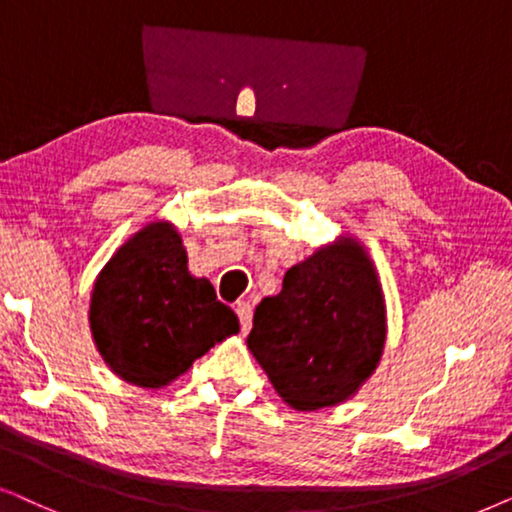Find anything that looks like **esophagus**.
<instances>
[{
	"label": "esophagus",
	"instance_id": "esophagus-1",
	"mask_svg": "<svg viewBox=\"0 0 512 512\" xmlns=\"http://www.w3.org/2000/svg\"><path fill=\"white\" fill-rule=\"evenodd\" d=\"M236 313H238V320H241V330L248 332L252 325V306L248 302H238Z\"/></svg>",
	"mask_w": 512,
	"mask_h": 512
}]
</instances>
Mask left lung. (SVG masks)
Wrapping results in <instances>:
<instances>
[{"label": "left lung", "instance_id": "8db88e82", "mask_svg": "<svg viewBox=\"0 0 512 512\" xmlns=\"http://www.w3.org/2000/svg\"><path fill=\"white\" fill-rule=\"evenodd\" d=\"M386 302L374 262L353 236L320 245L285 271L255 309L248 349L297 412L342 405L377 370Z\"/></svg>", "mask_w": 512, "mask_h": 512}]
</instances>
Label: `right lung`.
<instances>
[{"label":"right lung","mask_w":512,"mask_h":512,"mask_svg":"<svg viewBox=\"0 0 512 512\" xmlns=\"http://www.w3.org/2000/svg\"><path fill=\"white\" fill-rule=\"evenodd\" d=\"M95 349L119 379L163 388L236 335V313L189 274L175 224L149 222L109 257L88 306Z\"/></svg>","instance_id":"add662e5"}]
</instances>
